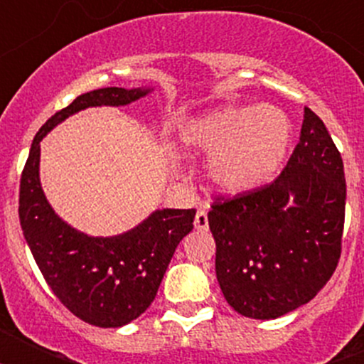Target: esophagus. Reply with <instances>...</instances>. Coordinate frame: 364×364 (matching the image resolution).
Listing matches in <instances>:
<instances>
[{
	"instance_id": "1",
	"label": "esophagus",
	"mask_w": 364,
	"mask_h": 364,
	"mask_svg": "<svg viewBox=\"0 0 364 364\" xmlns=\"http://www.w3.org/2000/svg\"><path fill=\"white\" fill-rule=\"evenodd\" d=\"M195 228H197L198 231L208 230V210H205V208L198 210L197 215H195Z\"/></svg>"
}]
</instances>
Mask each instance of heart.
I'll return each mask as SVG.
<instances>
[{
    "instance_id": "obj_1",
    "label": "heart",
    "mask_w": 364,
    "mask_h": 364,
    "mask_svg": "<svg viewBox=\"0 0 364 364\" xmlns=\"http://www.w3.org/2000/svg\"><path fill=\"white\" fill-rule=\"evenodd\" d=\"M291 124L272 105L222 107L180 129L186 149L211 154L205 166L215 188L242 193L268 182L286 156Z\"/></svg>"
}]
</instances>
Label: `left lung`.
I'll use <instances>...</instances> for the list:
<instances>
[{
    "mask_svg": "<svg viewBox=\"0 0 364 364\" xmlns=\"http://www.w3.org/2000/svg\"><path fill=\"white\" fill-rule=\"evenodd\" d=\"M345 202L339 149L304 107L299 144L281 175L211 204L215 269L228 304L244 317L277 319L310 302L339 262Z\"/></svg>",
    "mask_w": 364,
    "mask_h": 364,
    "instance_id": "obj_1",
    "label": "left lung"
}]
</instances>
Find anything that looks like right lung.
Returning <instances> with one entry per match:
<instances>
[{
    "label": "right lung",
    "mask_w": 364,
    "mask_h": 364,
    "mask_svg": "<svg viewBox=\"0 0 364 364\" xmlns=\"http://www.w3.org/2000/svg\"><path fill=\"white\" fill-rule=\"evenodd\" d=\"M149 89L104 87L78 96L41 125L19 180V224L41 275L63 306L85 323L118 328L149 308L176 246L193 230L195 210H159L118 237H87L67 226L40 184V142L74 112L127 105Z\"/></svg>",
    "instance_id": "obj_1"
}]
</instances>
